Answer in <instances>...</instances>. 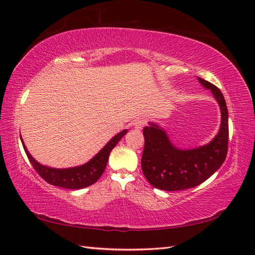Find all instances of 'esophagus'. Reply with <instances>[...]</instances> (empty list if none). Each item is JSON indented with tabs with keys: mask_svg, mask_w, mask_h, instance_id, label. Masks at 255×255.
Here are the masks:
<instances>
[{
	"mask_svg": "<svg viewBox=\"0 0 255 255\" xmlns=\"http://www.w3.org/2000/svg\"><path fill=\"white\" fill-rule=\"evenodd\" d=\"M146 121L144 119H138L133 122V128L134 129H142L143 126L145 125Z\"/></svg>",
	"mask_w": 255,
	"mask_h": 255,
	"instance_id": "34e87169",
	"label": "esophagus"
}]
</instances>
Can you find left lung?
Here are the masks:
<instances>
[{
    "label": "left lung",
    "instance_id": "obj_1",
    "mask_svg": "<svg viewBox=\"0 0 255 255\" xmlns=\"http://www.w3.org/2000/svg\"><path fill=\"white\" fill-rule=\"evenodd\" d=\"M210 89L221 109L219 133L207 145L193 149H179L169 140L165 130L149 123L143 129L144 149L141 166L146 180L162 191H181L205 182L223 164L228 149V111L221 90L198 77Z\"/></svg>",
    "mask_w": 255,
    "mask_h": 255
}]
</instances>
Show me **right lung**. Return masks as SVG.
<instances>
[{"instance_id":"add662e5","label":"right lung","mask_w":255,"mask_h":255,"mask_svg":"<svg viewBox=\"0 0 255 255\" xmlns=\"http://www.w3.org/2000/svg\"><path fill=\"white\" fill-rule=\"evenodd\" d=\"M127 131L128 130L125 129L120 133H117L93 159H90L85 165L68 169H56L38 164L28 152L27 147L23 144L22 139L21 142L31 165L33 166L34 170L40 174V177L46 181L47 183L63 188H69V190H80V188L93 185L99 180L104 170H106L111 151L115 147L123 136L127 133Z\"/></svg>"}]
</instances>
